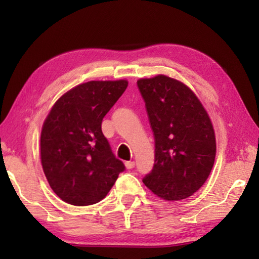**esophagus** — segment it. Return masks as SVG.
Returning a JSON list of instances; mask_svg holds the SVG:
<instances>
[{
  "mask_svg": "<svg viewBox=\"0 0 259 259\" xmlns=\"http://www.w3.org/2000/svg\"><path fill=\"white\" fill-rule=\"evenodd\" d=\"M124 164H125V168L126 169H133L134 166H135V162L134 161H126Z\"/></svg>",
  "mask_w": 259,
  "mask_h": 259,
  "instance_id": "1",
  "label": "esophagus"
}]
</instances>
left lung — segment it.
Segmentation results:
<instances>
[{
	"label": "left lung",
	"mask_w": 259,
	"mask_h": 259,
	"mask_svg": "<svg viewBox=\"0 0 259 259\" xmlns=\"http://www.w3.org/2000/svg\"><path fill=\"white\" fill-rule=\"evenodd\" d=\"M155 140L154 166L143 182L166 201L186 199L203 185L216 156L211 121L195 94L165 75L137 81Z\"/></svg>",
	"instance_id": "obj_1"
}]
</instances>
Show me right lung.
I'll use <instances>...</instances> for the list:
<instances>
[{
    "mask_svg": "<svg viewBox=\"0 0 259 259\" xmlns=\"http://www.w3.org/2000/svg\"><path fill=\"white\" fill-rule=\"evenodd\" d=\"M128 81H90L64 94L42 126L41 163L49 185L73 205L102 201L125 166L116 159L102 122Z\"/></svg>",
    "mask_w": 259,
    "mask_h": 259,
    "instance_id": "1",
    "label": "right lung"
}]
</instances>
